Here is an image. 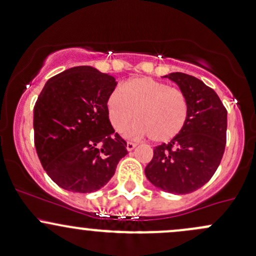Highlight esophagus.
<instances>
[{
    "label": "esophagus",
    "instance_id": "esophagus-1",
    "mask_svg": "<svg viewBox=\"0 0 256 256\" xmlns=\"http://www.w3.org/2000/svg\"><path fill=\"white\" fill-rule=\"evenodd\" d=\"M135 147H136V144H135V142L128 141V144H126V148H128V150H132L134 148H135Z\"/></svg>",
    "mask_w": 256,
    "mask_h": 256
}]
</instances>
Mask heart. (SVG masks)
Instances as JSON below:
<instances>
[{"mask_svg":"<svg viewBox=\"0 0 256 256\" xmlns=\"http://www.w3.org/2000/svg\"><path fill=\"white\" fill-rule=\"evenodd\" d=\"M106 106L115 130H125L135 116L137 122L128 128V135H147L157 144L176 138L189 118L185 93L150 77L131 78L122 88H115L108 98Z\"/></svg>","mask_w":256,"mask_h":256,"instance_id":"obj_1","label":"heart"}]
</instances>
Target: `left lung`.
<instances>
[{"label": "left lung", "mask_w": 256, "mask_h": 256, "mask_svg": "<svg viewBox=\"0 0 256 256\" xmlns=\"http://www.w3.org/2000/svg\"><path fill=\"white\" fill-rule=\"evenodd\" d=\"M179 86L189 102L184 130L153 150L147 179L166 192L185 195L200 189L218 168L227 140V110L212 88L190 74L164 76Z\"/></svg>", "instance_id": "left-lung-1"}]
</instances>
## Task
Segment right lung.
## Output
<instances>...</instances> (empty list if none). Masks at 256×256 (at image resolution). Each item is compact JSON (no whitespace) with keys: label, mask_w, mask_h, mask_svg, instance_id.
I'll return each instance as SVG.
<instances>
[{"label":"right lung","mask_w":256,"mask_h":256,"mask_svg":"<svg viewBox=\"0 0 256 256\" xmlns=\"http://www.w3.org/2000/svg\"><path fill=\"white\" fill-rule=\"evenodd\" d=\"M118 83L90 66L66 70L45 83L34 106V144L52 182L72 192H93L128 154L115 132L108 98Z\"/></svg>","instance_id":"add662e5"}]
</instances>
